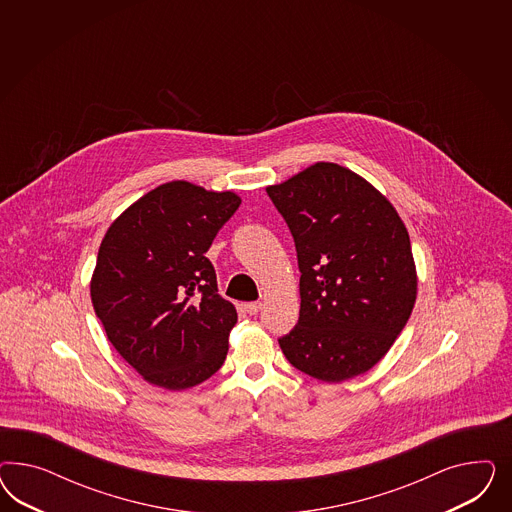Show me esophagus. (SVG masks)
Here are the masks:
<instances>
[{
  "mask_svg": "<svg viewBox=\"0 0 512 512\" xmlns=\"http://www.w3.org/2000/svg\"><path fill=\"white\" fill-rule=\"evenodd\" d=\"M242 308H244V311H246V313H249V315H255L257 311L263 308V304H261V302H248V304H244Z\"/></svg>",
  "mask_w": 512,
  "mask_h": 512,
  "instance_id": "34e87169",
  "label": "esophagus"
}]
</instances>
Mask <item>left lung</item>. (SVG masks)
Instances as JSON below:
<instances>
[{
    "instance_id": "obj_1",
    "label": "left lung",
    "mask_w": 512,
    "mask_h": 512,
    "mask_svg": "<svg viewBox=\"0 0 512 512\" xmlns=\"http://www.w3.org/2000/svg\"><path fill=\"white\" fill-rule=\"evenodd\" d=\"M295 238L300 317L279 347L296 370L341 383L372 370L409 321L417 266L387 197L338 163L319 161L266 187Z\"/></svg>"
}]
</instances>
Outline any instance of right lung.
Segmentation results:
<instances>
[{"mask_svg": "<svg viewBox=\"0 0 512 512\" xmlns=\"http://www.w3.org/2000/svg\"><path fill=\"white\" fill-rule=\"evenodd\" d=\"M242 199L186 180L155 187L110 223L90 281L112 347L150 385L186 390L221 368L236 308L204 257Z\"/></svg>", "mask_w": 512, "mask_h": 512, "instance_id": "obj_1", "label": "right lung"}]
</instances>
